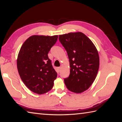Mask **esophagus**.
Here are the masks:
<instances>
[{
  "instance_id": "obj_1",
  "label": "esophagus",
  "mask_w": 122,
  "mask_h": 122,
  "mask_svg": "<svg viewBox=\"0 0 122 122\" xmlns=\"http://www.w3.org/2000/svg\"><path fill=\"white\" fill-rule=\"evenodd\" d=\"M60 70H61V67H59V68H58V72H59L60 71Z\"/></svg>"
}]
</instances>
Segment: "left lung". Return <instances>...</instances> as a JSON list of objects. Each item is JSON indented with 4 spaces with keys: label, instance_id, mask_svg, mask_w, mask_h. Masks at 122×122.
<instances>
[{
    "label": "left lung",
    "instance_id": "8db88e82",
    "mask_svg": "<svg viewBox=\"0 0 122 122\" xmlns=\"http://www.w3.org/2000/svg\"><path fill=\"white\" fill-rule=\"evenodd\" d=\"M59 39L68 53L70 73L64 79L69 90L81 93L94 81L99 69L98 51L92 41L81 32L59 35Z\"/></svg>",
    "mask_w": 122,
    "mask_h": 122
}]
</instances>
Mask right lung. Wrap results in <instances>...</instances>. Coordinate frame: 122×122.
<instances>
[{
	"label": "right lung",
	"instance_id": "add662e5",
	"mask_svg": "<svg viewBox=\"0 0 122 122\" xmlns=\"http://www.w3.org/2000/svg\"><path fill=\"white\" fill-rule=\"evenodd\" d=\"M58 38L57 35L31 36L23 43L18 54L19 76L25 86L37 94L51 90L57 77L48 54Z\"/></svg>",
	"mask_w": 122,
	"mask_h": 122
}]
</instances>
